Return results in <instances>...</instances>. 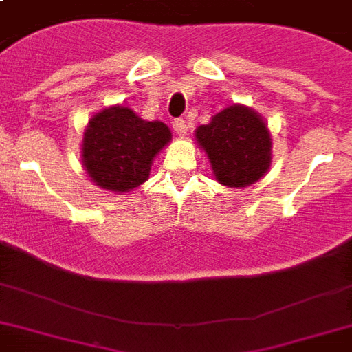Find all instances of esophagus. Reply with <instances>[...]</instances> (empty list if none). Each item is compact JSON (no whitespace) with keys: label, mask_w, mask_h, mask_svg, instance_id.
Returning a JSON list of instances; mask_svg holds the SVG:
<instances>
[{"label":"esophagus","mask_w":352,"mask_h":352,"mask_svg":"<svg viewBox=\"0 0 352 352\" xmlns=\"http://www.w3.org/2000/svg\"><path fill=\"white\" fill-rule=\"evenodd\" d=\"M173 129H175V133L179 135V137H184L186 135V122L182 120V118H177V120H173Z\"/></svg>","instance_id":"esophagus-1"}]
</instances>
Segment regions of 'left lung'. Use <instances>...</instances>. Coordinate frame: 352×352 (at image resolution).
I'll return each instance as SVG.
<instances>
[{
    "label": "left lung",
    "instance_id": "left-lung-1",
    "mask_svg": "<svg viewBox=\"0 0 352 352\" xmlns=\"http://www.w3.org/2000/svg\"><path fill=\"white\" fill-rule=\"evenodd\" d=\"M195 140L208 155L215 181L223 186H250L265 177L272 162L270 131L252 107H226L210 124L197 127Z\"/></svg>",
    "mask_w": 352,
    "mask_h": 352
}]
</instances>
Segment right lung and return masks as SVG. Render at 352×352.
Instances as JSON below:
<instances>
[{
	"label": "right lung",
	"instance_id": "1",
	"mask_svg": "<svg viewBox=\"0 0 352 352\" xmlns=\"http://www.w3.org/2000/svg\"><path fill=\"white\" fill-rule=\"evenodd\" d=\"M170 140V127L162 122L142 120L129 107H106L85 127L82 162L96 186L131 192L148 181L153 159Z\"/></svg>",
	"mask_w": 352,
	"mask_h": 352
}]
</instances>
